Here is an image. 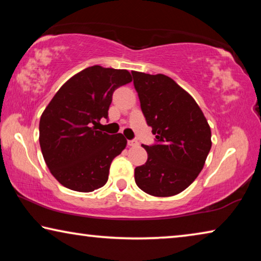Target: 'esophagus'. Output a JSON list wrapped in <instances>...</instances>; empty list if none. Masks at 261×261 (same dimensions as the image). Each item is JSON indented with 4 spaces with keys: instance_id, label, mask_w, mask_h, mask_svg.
Masks as SVG:
<instances>
[{
    "instance_id": "34e87169",
    "label": "esophagus",
    "mask_w": 261,
    "mask_h": 261,
    "mask_svg": "<svg viewBox=\"0 0 261 261\" xmlns=\"http://www.w3.org/2000/svg\"><path fill=\"white\" fill-rule=\"evenodd\" d=\"M127 145H129V146H135V145H138V141L135 140V139L127 140Z\"/></svg>"
}]
</instances>
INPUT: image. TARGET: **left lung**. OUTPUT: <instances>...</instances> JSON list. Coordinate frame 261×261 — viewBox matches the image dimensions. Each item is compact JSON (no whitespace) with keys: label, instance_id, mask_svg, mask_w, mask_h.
<instances>
[{"label":"left lung","instance_id":"obj_1","mask_svg":"<svg viewBox=\"0 0 261 261\" xmlns=\"http://www.w3.org/2000/svg\"><path fill=\"white\" fill-rule=\"evenodd\" d=\"M140 108L155 135L148 154L136 167L138 188L151 196L170 197L184 191L202 169L212 146L211 127L199 106L165 74L132 71Z\"/></svg>","mask_w":261,"mask_h":261}]
</instances>
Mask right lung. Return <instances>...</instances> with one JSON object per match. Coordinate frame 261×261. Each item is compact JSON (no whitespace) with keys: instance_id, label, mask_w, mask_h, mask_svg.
Listing matches in <instances>:
<instances>
[{"instance_id":"add662e5","label":"right lung","mask_w":261,"mask_h":261,"mask_svg":"<svg viewBox=\"0 0 261 261\" xmlns=\"http://www.w3.org/2000/svg\"><path fill=\"white\" fill-rule=\"evenodd\" d=\"M131 81L127 70L94 65L70 78L46 107L39 141L47 167L63 187L92 192L107 183L110 163L126 139L96 125L108 118L114 91Z\"/></svg>"}]
</instances>
